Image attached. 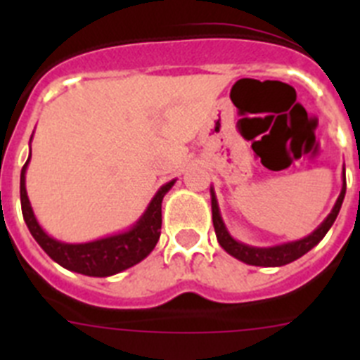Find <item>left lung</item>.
Instances as JSON below:
<instances>
[{
    "mask_svg": "<svg viewBox=\"0 0 360 360\" xmlns=\"http://www.w3.org/2000/svg\"><path fill=\"white\" fill-rule=\"evenodd\" d=\"M346 195V184L342 186L341 195L337 198L335 207L332 209V212L328 214V218L324 219L323 224L316 229V231L311 232L310 236L303 238V240L299 241H292V243H285V245H278V247H270V249H257V247H249V245L238 243L236 240H232L229 236L227 229H225L224 221H221V216H219V209H218V202L214 198V193H212V224H214V232L216 238H218L219 245L227 250L231 256H234L236 259L243 263H249V265H256V266H281L287 265V263H292L294 259L301 257L303 254H307L308 250L314 249L317 243L324 238V234L330 231V227L335 221L337 214L341 211L342 200H345Z\"/></svg>",
    "mask_w": 360,
    "mask_h": 360,
    "instance_id": "left-lung-1",
    "label": "left lung"
}]
</instances>
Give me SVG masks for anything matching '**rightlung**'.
<instances>
[{"mask_svg":"<svg viewBox=\"0 0 360 360\" xmlns=\"http://www.w3.org/2000/svg\"><path fill=\"white\" fill-rule=\"evenodd\" d=\"M28 160L25 162L23 169H21V182H19L21 211H23V218L34 240L41 245V249L49 254L53 262H57L65 269L79 272V274L106 278V276L119 274L122 270L136 265L155 249L162 229V200L174 182L160 187V191L149 203L148 211L131 231L104 238V240L90 241V243L70 245L50 238L34 218L27 189H25V171H27Z\"/></svg>","mask_w":360,"mask_h":360,"instance_id":"1","label":"right lung"}]
</instances>
